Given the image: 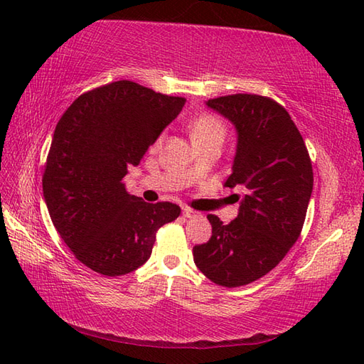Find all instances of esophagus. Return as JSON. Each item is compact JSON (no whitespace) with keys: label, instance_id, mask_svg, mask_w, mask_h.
Returning <instances> with one entry per match:
<instances>
[{"label":"esophagus","instance_id":"obj_1","mask_svg":"<svg viewBox=\"0 0 364 364\" xmlns=\"http://www.w3.org/2000/svg\"><path fill=\"white\" fill-rule=\"evenodd\" d=\"M183 215H184V218H188V219H192V218H196V215H197V211L191 210V208H183Z\"/></svg>","mask_w":364,"mask_h":364}]
</instances>
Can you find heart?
I'll return each mask as SVG.
<instances>
[{"label":"heart","mask_w":364,"mask_h":364,"mask_svg":"<svg viewBox=\"0 0 364 364\" xmlns=\"http://www.w3.org/2000/svg\"><path fill=\"white\" fill-rule=\"evenodd\" d=\"M189 131L194 144H205L211 141H225L227 125L219 117L213 114H200L189 123ZM162 134H159L154 141V146L162 142Z\"/></svg>","instance_id":"heart-1"}]
</instances>
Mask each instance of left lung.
I'll use <instances>...</instances> for the list:
<instances>
[{
	"mask_svg": "<svg viewBox=\"0 0 364 364\" xmlns=\"http://www.w3.org/2000/svg\"><path fill=\"white\" fill-rule=\"evenodd\" d=\"M206 105L237 129L233 173L225 186L245 196L228 225L208 214L213 236L192 253L213 283L239 288L269 274L296 244L313 191V166L296 123L275 100L233 94Z\"/></svg>",
	"mask_w": 364,
	"mask_h": 364,
	"instance_id": "left-lung-1",
	"label": "left lung"
}]
</instances>
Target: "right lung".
<instances>
[{
  "mask_svg": "<svg viewBox=\"0 0 364 364\" xmlns=\"http://www.w3.org/2000/svg\"><path fill=\"white\" fill-rule=\"evenodd\" d=\"M186 100L122 80L84 92L54 129L42 176L53 225L75 258L120 277L150 258L158 230L181 208L128 194L123 178Z\"/></svg>",
  "mask_w": 364,
  "mask_h": 364,
  "instance_id": "right-lung-1",
  "label": "right lung"
}]
</instances>
